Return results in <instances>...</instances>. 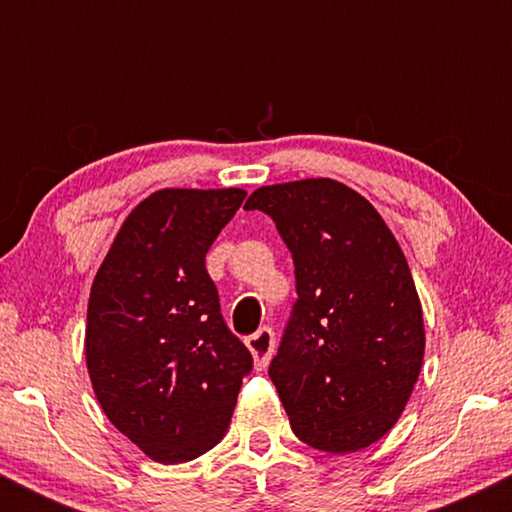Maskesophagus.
<instances>
[{
	"label": "esophagus",
	"mask_w": 512,
	"mask_h": 512,
	"mask_svg": "<svg viewBox=\"0 0 512 512\" xmlns=\"http://www.w3.org/2000/svg\"><path fill=\"white\" fill-rule=\"evenodd\" d=\"M245 344H248L252 361H255V368L257 370L267 368L269 361H272L274 346H276L274 332L269 330V327H262V330H257L255 334H252V337L245 339Z\"/></svg>",
	"instance_id": "obj_1"
}]
</instances>
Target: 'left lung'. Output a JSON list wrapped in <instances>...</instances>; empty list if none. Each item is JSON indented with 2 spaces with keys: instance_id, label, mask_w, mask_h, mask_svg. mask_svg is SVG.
<instances>
[{
  "instance_id": "1",
  "label": "left lung",
  "mask_w": 512,
  "mask_h": 512,
  "mask_svg": "<svg viewBox=\"0 0 512 512\" xmlns=\"http://www.w3.org/2000/svg\"><path fill=\"white\" fill-rule=\"evenodd\" d=\"M245 209L272 216L296 264L298 301L269 366L293 433L332 455L368 448L397 424L424 363L407 257L373 204L339 180L264 185Z\"/></svg>"
}]
</instances>
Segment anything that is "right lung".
I'll return each mask as SVG.
<instances>
[{
    "mask_svg": "<svg viewBox=\"0 0 512 512\" xmlns=\"http://www.w3.org/2000/svg\"><path fill=\"white\" fill-rule=\"evenodd\" d=\"M243 199L240 187L156 190L129 211L93 279L88 378L110 424L154 462L214 448L252 368L204 264Z\"/></svg>",
    "mask_w": 512,
    "mask_h": 512,
    "instance_id": "add662e5",
    "label": "right lung"
}]
</instances>
